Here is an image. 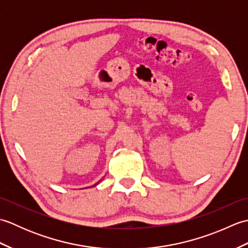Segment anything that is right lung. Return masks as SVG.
I'll list each match as a JSON object with an SVG mask.
<instances>
[{
	"mask_svg": "<svg viewBox=\"0 0 248 248\" xmlns=\"http://www.w3.org/2000/svg\"><path fill=\"white\" fill-rule=\"evenodd\" d=\"M100 181H101V180H100ZM100 181H99V182H100ZM99 182H97L96 184H93V186H97V184H99Z\"/></svg>",
	"mask_w": 248,
	"mask_h": 248,
	"instance_id": "1",
	"label": "right lung"
}]
</instances>
